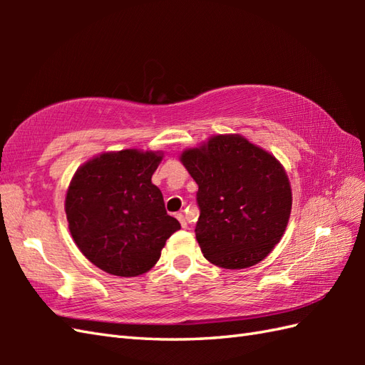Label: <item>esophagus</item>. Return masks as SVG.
I'll return each mask as SVG.
<instances>
[{
  "label": "esophagus",
  "mask_w": 365,
  "mask_h": 365,
  "mask_svg": "<svg viewBox=\"0 0 365 365\" xmlns=\"http://www.w3.org/2000/svg\"><path fill=\"white\" fill-rule=\"evenodd\" d=\"M175 218L180 221V224H182V227L183 229H187L188 227V224H187V220H185V216H183V213H175Z\"/></svg>",
  "instance_id": "esophagus-1"
}]
</instances>
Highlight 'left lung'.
<instances>
[{"mask_svg": "<svg viewBox=\"0 0 365 365\" xmlns=\"http://www.w3.org/2000/svg\"><path fill=\"white\" fill-rule=\"evenodd\" d=\"M197 183L196 240L204 257L227 269L262 262L282 238L292 188L281 163L240 135H218L182 153Z\"/></svg>", "mask_w": 365, "mask_h": 365, "instance_id": "left-lung-1", "label": "left lung"}]
</instances>
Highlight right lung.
I'll return each instance as SVG.
<instances>
[{"label":"right lung","instance_id":"obj_1","mask_svg":"<svg viewBox=\"0 0 365 365\" xmlns=\"http://www.w3.org/2000/svg\"><path fill=\"white\" fill-rule=\"evenodd\" d=\"M163 155L106 152L76 170L66 196L68 229L89 262L106 273L133 277L158 262L166 240L180 229L152 183Z\"/></svg>","mask_w":365,"mask_h":365}]
</instances>
